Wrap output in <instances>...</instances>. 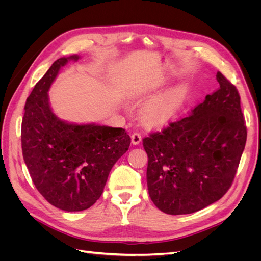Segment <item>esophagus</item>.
<instances>
[{
	"mask_svg": "<svg viewBox=\"0 0 261 261\" xmlns=\"http://www.w3.org/2000/svg\"><path fill=\"white\" fill-rule=\"evenodd\" d=\"M141 135L140 134L138 133V132H135V133H133V135H132V144L133 145H138L140 141H141Z\"/></svg>",
	"mask_w": 261,
	"mask_h": 261,
	"instance_id": "34e87169",
	"label": "esophagus"
}]
</instances>
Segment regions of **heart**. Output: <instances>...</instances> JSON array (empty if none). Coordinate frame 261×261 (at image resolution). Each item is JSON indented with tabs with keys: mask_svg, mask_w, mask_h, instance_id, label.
Instances as JSON below:
<instances>
[{
	"mask_svg": "<svg viewBox=\"0 0 261 261\" xmlns=\"http://www.w3.org/2000/svg\"><path fill=\"white\" fill-rule=\"evenodd\" d=\"M185 96L186 90L181 87H177L165 96L156 99L144 109V121L151 126H159L169 122L176 115Z\"/></svg>",
	"mask_w": 261,
	"mask_h": 261,
	"instance_id": "heart-1",
	"label": "heart"
}]
</instances>
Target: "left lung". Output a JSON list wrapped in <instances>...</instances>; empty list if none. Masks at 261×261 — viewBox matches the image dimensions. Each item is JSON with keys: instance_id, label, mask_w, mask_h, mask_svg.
<instances>
[{"instance_id": "8db88e82", "label": "left lung", "mask_w": 261, "mask_h": 261, "mask_svg": "<svg viewBox=\"0 0 261 261\" xmlns=\"http://www.w3.org/2000/svg\"><path fill=\"white\" fill-rule=\"evenodd\" d=\"M219 89L187 116L143 139L147 185L156 208L187 215L218 201L230 189L247 138L236 87L218 72Z\"/></svg>"}]
</instances>
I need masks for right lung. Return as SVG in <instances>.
I'll return each mask as SVG.
<instances>
[{
  "instance_id": "right-lung-1",
  "label": "right lung",
  "mask_w": 261,
  "mask_h": 261,
  "mask_svg": "<svg viewBox=\"0 0 261 261\" xmlns=\"http://www.w3.org/2000/svg\"><path fill=\"white\" fill-rule=\"evenodd\" d=\"M77 55L55 61L29 94L21 122L22 156L38 192L52 206L82 211L103 192L109 173L127 151L124 128L61 121L49 105L48 91L59 70Z\"/></svg>"
}]
</instances>
